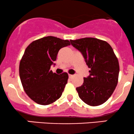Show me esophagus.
I'll return each instance as SVG.
<instances>
[{"instance_id": "1", "label": "esophagus", "mask_w": 134, "mask_h": 134, "mask_svg": "<svg viewBox=\"0 0 134 134\" xmlns=\"http://www.w3.org/2000/svg\"><path fill=\"white\" fill-rule=\"evenodd\" d=\"M69 78H70V79H71L72 77H73V75H72V74H69Z\"/></svg>"}]
</instances>
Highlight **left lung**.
<instances>
[{
  "instance_id": "8db88e82",
  "label": "left lung",
  "mask_w": 134,
  "mask_h": 134,
  "mask_svg": "<svg viewBox=\"0 0 134 134\" xmlns=\"http://www.w3.org/2000/svg\"><path fill=\"white\" fill-rule=\"evenodd\" d=\"M81 52L91 70L81 86L76 88L79 98L90 106H99L109 99L115 90L119 74V63L113 48L107 41L94 38L72 40Z\"/></svg>"
}]
</instances>
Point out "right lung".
<instances>
[{
	"mask_svg": "<svg viewBox=\"0 0 134 134\" xmlns=\"http://www.w3.org/2000/svg\"><path fill=\"white\" fill-rule=\"evenodd\" d=\"M70 44L67 40L49 36L33 41L26 48L20 61L19 76L25 93L36 103L48 105L62 96L68 74H57L50 67L60 49Z\"/></svg>",
	"mask_w": 134,
	"mask_h": 134,
	"instance_id": "add662e5",
	"label": "right lung"
}]
</instances>
